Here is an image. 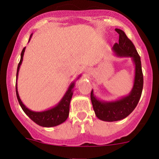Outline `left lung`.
Returning a JSON list of instances; mask_svg holds the SVG:
<instances>
[{
	"mask_svg": "<svg viewBox=\"0 0 159 159\" xmlns=\"http://www.w3.org/2000/svg\"><path fill=\"white\" fill-rule=\"evenodd\" d=\"M119 34L118 43L114 44L112 50L120 57H130L135 67L133 87L129 94L114 101H102L97 99L91 92V100L97 117L104 121H116L124 119L134 111L140 99L143 88V74L142 71L140 57L132 42L125 33L120 29H115Z\"/></svg>",
	"mask_w": 159,
	"mask_h": 159,
	"instance_id": "8db88e82",
	"label": "left lung"
}]
</instances>
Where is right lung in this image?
<instances>
[{"instance_id": "add662e5", "label": "right lung", "mask_w": 159, "mask_h": 159, "mask_svg": "<svg viewBox=\"0 0 159 159\" xmlns=\"http://www.w3.org/2000/svg\"><path fill=\"white\" fill-rule=\"evenodd\" d=\"M32 35L31 34L30 37L29 41L30 40ZM25 48H23L21 53V59L20 61V63L18 64L17 67V71H16V81L18 78V74L19 70H20V65H22V60H23V56H24V53ZM81 77L80 75L78 77L76 78L78 80V78ZM75 86V81H73L69 86L68 89H67V92H65L64 96L62 98V99L59 102L58 104L55 105L54 107H52V108L46 110L44 111H33L27 108L25 105L23 104L22 100L20 99V97L19 96V93L17 90V83H16V97H17L18 102L20 103L21 107L25 112V114L30 118L32 120H33L35 124L38 125L43 126V127H52V126H56L60 125V124H62L67 120V117L69 116V111H70V100L73 97V88Z\"/></svg>"}]
</instances>
